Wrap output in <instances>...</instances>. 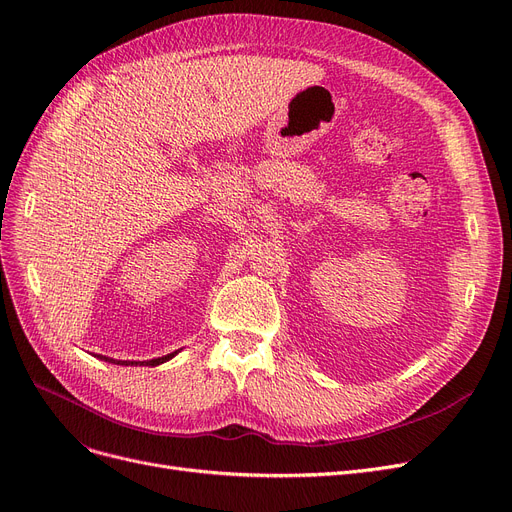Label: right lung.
Here are the masks:
<instances>
[{"mask_svg":"<svg viewBox=\"0 0 512 512\" xmlns=\"http://www.w3.org/2000/svg\"><path fill=\"white\" fill-rule=\"evenodd\" d=\"M179 354V350L177 352H173V354H166V356H162V358H152V360H145V362H127V360H114V358H108V356H102V354H97V358L100 360H106V362H112V364H125V367H133V364H145V367H156V364H162V362H166V360H170L173 356H177Z\"/></svg>","mask_w":512,"mask_h":512,"instance_id":"1","label":"right lung"}]
</instances>
